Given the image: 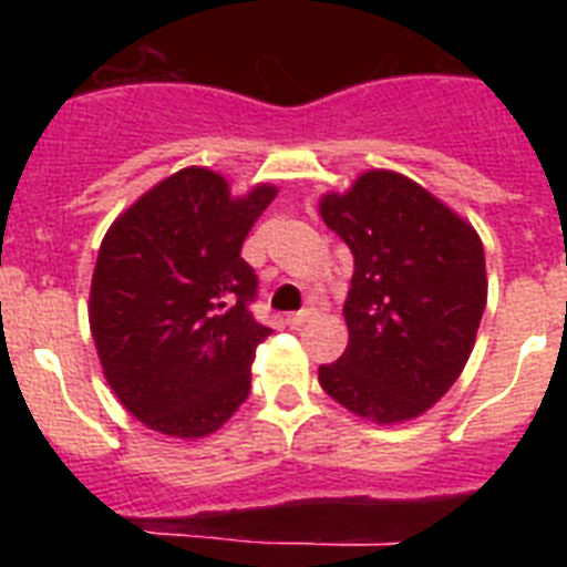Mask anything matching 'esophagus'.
<instances>
[{"instance_id":"obj_1","label":"esophagus","mask_w":567,"mask_h":567,"mask_svg":"<svg viewBox=\"0 0 567 567\" xmlns=\"http://www.w3.org/2000/svg\"><path fill=\"white\" fill-rule=\"evenodd\" d=\"M315 315H318V309L307 307V309H300V312L287 315V323H289V327H303V323H307V320H312Z\"/></svg>"}]
</instances>
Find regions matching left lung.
Returning a JSON list of instances; mask_svg holds the SVG:
<instances>
[{
	"label": "left lung",
	"mask_w": 567,
	"mask_h": 567,
	"mask_svg": "<svg viewBox=\"0 0 567 567\" xmlns=\"http://www.w3.org/2000/svg\"><path fill=\"white\" fill-rule=\"evenodd\" d=\"M320 215L354 255L349 346L318 369L329 398L378 423L437 403L463 372L485 309L480 235L405 175L372 169Z\"/></svg>",
	"instance_id": "1"
}]
</instances>
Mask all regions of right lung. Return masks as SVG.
Returning <instances> with one entry per match:
<instances>
[{
    "mask_svg": "<svg viewBox=\"0 0 567 567\" xmlns=\"http://www.w3.org/2000/svg\"><path fill=\"white\" fill-rule=\"evenodd\" d=\"M275 187L229 195L213 169L187 167L107 229L90 289L104 378L133 417L169 437H204L249 398L255 346L272 329L252 303L258 275L244 238Z\"/></svg>",
    "mask_w": 567,
    "mask_h": 567,
    "instance_id": "1",
    "label": "right lung"
}]
</instances>
